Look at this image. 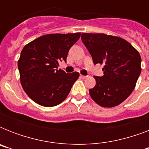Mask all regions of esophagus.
I'll return each instance as SVG.
<instances>
[{"label":"esophagus","mask_w":149,"mask_h":149,"mask_svg":"<svg viewBox=\"0 0 149 149\" xmlns=\"http://www.w3.org/2000/svg\"><path fill=\"white\" fill-rule=\"evenodd\" d=\"M80 77H81L82 79H86L87 76H84V75H80Z\"/></svg>","instance_id":"esophagus-1"}]
</instances>
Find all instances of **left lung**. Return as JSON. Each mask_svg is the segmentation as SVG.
<instances>
[{
	"mask_svg": "<svg viewBox=\"0 0 149 149\" xmlns=\"http://www.w3.org/2000/svg\"><path fill=\"white\" fill-rule=\"evenodd\" d=\"M81 39L94 64L104 65L103 77H96L89 90L91 98L103 107H113L125 101L134 91L141 73V56L128 42L102 33H82Z\"/></svg>",
	"mask_w": 149,
	"mask_h": 149,
	"instance_id": "8db88e82",
	"label": "left lung"
}]
</instances>
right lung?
Listing matches in <instances>:
<instances>
[{
  "mask_svg": "<svg viewBox=\"0 0 149 149\" xmlns=\"http://www.w3.org/2000/svg\"><path fill=\"white\" fill-rule=\"evenodd\" d=\"M80 37V32L48 34L28 43L17 62L20 81L27 95L36 104L54 107L67 97L79 77L58 69L66 60L68 52Z\"/></svg>",
  "mask_w": 149,
  "mask_h": 149,
  "instance_id": "add662e5",
  "label": "right lung"
}]
</instances>
